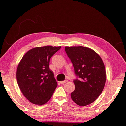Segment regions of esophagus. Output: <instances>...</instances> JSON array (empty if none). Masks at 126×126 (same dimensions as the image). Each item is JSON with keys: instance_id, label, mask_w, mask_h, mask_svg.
I'll return each mask as SVG.
<instances>
[{"instance_id": "obj_1", "label": "esophagus", "mask_w": 126, "mask_h": 126, "mask_svg": "<svg viewBox=\"0 0 126 126\" xmlns=\"http://www.w3.org/2000/svg\"><path fill=\"white\" fill-rule=\"evenodd\" d=\"M68 82V80H64V81H61L60 82V83L61 84H64V83H67Z\"/></svg>"}]
</instances>
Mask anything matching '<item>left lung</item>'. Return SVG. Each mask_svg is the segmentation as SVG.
<instances>
[{
    "label": "left lung",
    "mask_w": 126,
    "mask_h": 126,
    "mask_svg": "<svg viewBox=\"0 0 126 126\" xmlns=\"http://www.w3.org/2000/svg\"><path fill=\"white\" fill-rule=\"evenodd\" d=\"M65 52L71 59L74 73L79 79L73 81L75 89L72 99L78 106L93 103L101 94L105 86L106 70L98 54L83 46L65 47Z\"/></svg>",
    "instance_id": "8db88e82"
}]
</instances>
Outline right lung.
I'll return each mask as SVG.
<instances>
[{
    "label": "right lung",
    "instance_id": "1",
    "mask_svg": "<svg viewBox=\"0 0 126 126\" xmlns=\"http://www.w3.org/2000/svg\"><path fill=\"white\" fill-rule=\"evenodd\" d=\"M61 46H47L30 49L23 55L16 69V80L29 102L43 105L51 98L57 83L49 69L50 58Z\"/></svg>",
    "mask_w": 126,
    "mask_h": 126
}]
</instances>
